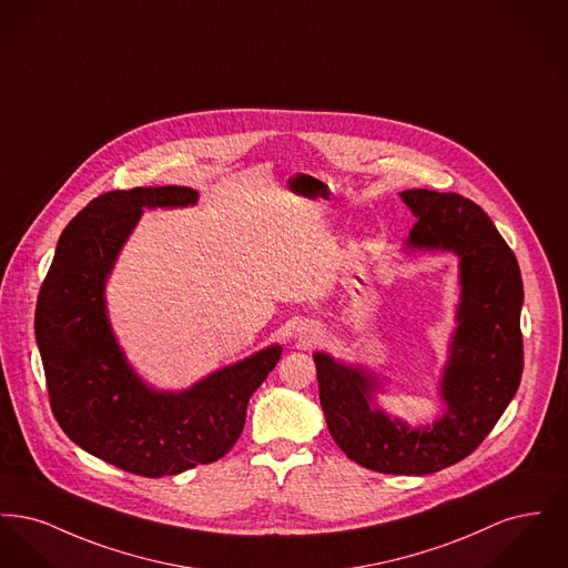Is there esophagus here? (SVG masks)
<instances>
[{"instance_id": "1", "label": "esophagus", "mask_w": 568, "mask_h": 568, "mask_svg": "<svg viewBox=\"0 0 568 568\" xmlns=\"http://www.w3.org/2000/svg\"><path fill=\"white\" fill-rule=\"evenodd\" d=\"M304 341H306V343H313V341H317V332H315V329H311V332H308V336H306Z\"/></svg>"}]
</instances>
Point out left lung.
Listing matches in <instances>:
<instances>
[{"mask_svg": "<svg viewBox=\"0 0 568 568\" xmlns=\"http://www.w3.org/2000/svg\"><path fill=\"white\" fill-rule=\"evenodd\" d=\"M400 200L417 219L406 255L458 257L456 327L438 385L443 415L413 428L378 405L375 371L327 352L313 359L327 430L347 458L385 475H430L473 454L514 400L524 371V285L514 251L475 202L428 190L403 191Z\"/></svg>", "mask_w": 568, "mask_h": 568, "instance_id": "left-lung-1", "label": "left lung"}]
</instances>
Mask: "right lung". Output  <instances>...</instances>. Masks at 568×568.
Segmentation results:
<instances>
[{"label": "right lung", "instance_id": "1", "mask_svg": "<svg viewBox=\"0 0 568 568\" xmlns=\"http://www.w3.org/2000/svg\"><path fill=\"white\" fill-rule=\"evenodd\" d=\"M191 187L109 191L61 232L36 311L54 419L87 454L142 477L179 475L225 456L246 405L281 359L271 345L195 381L158 389L135 373L110 324L106 283L144 209H187Z\"/></svg>", "mask_w": 568, "mask_h": 568}]
</instances>
